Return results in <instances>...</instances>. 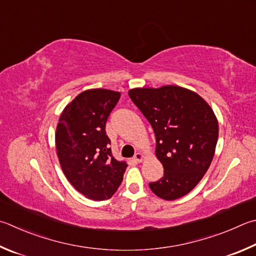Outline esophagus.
<instances>
[{"label":"esophagus","instance_id":"esophagus-1","mask_svg":"<svg viewBox=\"0 0 256 256\" xmlns=\"http://www.w3.org/2000/svg\"><path fill=\"white\" fill-rule=\"evenodd\" d=\"M144 160V156L142 154L141 152H138L136 156H134V161L136 162H142Z\"/></svg>","mask_w":256,"mask_h":256}]
</instances>
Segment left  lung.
Returning <instances> with one entry per match:
<instances>
[{"instance_id":"obj_1","label":"left lung","mask_w":256,"mask_h":256,"mask_svg":"<svg viewBox=\"0 0 256 256\" xmlns=\"http://www.w3.org/2000/svg\"><path fill=\"white\" fill-rule=\"evenodd\" d=\"M128 96L154 131L156 156L164 169L150 189L164 200L186 196L215 154L218 120L212 108L196 92L176 85L132 88Z\"/></svg>"}]
</instances>
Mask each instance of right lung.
I'll use <instances>...</instances> for the list:
<instances>
[{
    "label": "right lung",
    "mask_w": 256,
    "mask_h": 256,
    "mask_svg": "<svg viewBox=\"0 0 256 256\" xmlns=\"http://www.w3.org/2000/svg\"><path fill=\"white\" fill-rule=\"evenodd\" d=\"M120 92L92 88L75 97L60 115L56 150L64 176L74 188L92 200L113 196L128 164L112 156L105 125Z\"/></svg>",
    "instance_id": "add662e5"
}]
</instances>
